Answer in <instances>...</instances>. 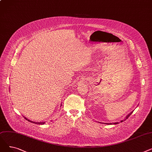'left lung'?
Listing matches in <instances>:
<instances>
[{"label": "left lung", "mask_w": 152, "mask_h": 152, "mask_svg": "<svg viewBox=\"0 0 152 152\" xmlns=\"http://www.w3.org/2000/svg\"><path fill=\"white\" fill-rule=\"evenodd\" d=\"M132 113V112H131V113H129V115H127V116H126V119H127V118H129V117L130 116V115H131ZM126 119H124V120H126ZM124 120L121 121V122H123V121ZM117 123H113V124H117ZM106 124H109L108 123H106ZM110 124H111V123H110Z\"/></svg>", "instance_id": "obj_1"}]
</instances>
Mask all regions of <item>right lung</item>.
Segmentation results:
<instances>
[{"label": "right lung", "mask_w": 152, "mask_h": 152, "mask_svg": "<svg viewBox=\"0 0 152 152\" xmlns=\"http://www.w3.org/2000/svg\"><path fill=\"white\" fill-rule=\"evenodd\" d=\"M27 121H29V122H31V123H35V124H44V123H45V122H42V123H37V122H33V121H30V120H29L28 119H27L26 118H25Z\"/></svg>", "instance_id": "1"}]
</instances>
